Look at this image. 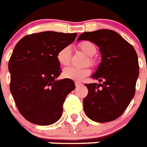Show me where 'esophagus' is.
I'll list each match as a JSON object with an SVG mask.
<instances>
[{
    "label": "esophagus",
    "instance_id": "34e87169",
    "mask_svg": "<svg viewBox=\"0 0 147 147\" xmlns=\"http://www.w3.org/2000/svg\"><path fill=\"white\" fill-rule=\"evenodd\" d=\"M75 85H76V86H80L82 85V83H80V82H75Z\"/></svg>",
    "mask_w": 147,
    "mask_h": 147
}]
</instances>
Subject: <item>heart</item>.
<instances>
[{"label": "heart", "instance_id": "1", "mask_svg": "<svg viewBox=\"0 0 147 147\" xmlns=\"http://www.w3.org/2000/svg\"><path fill=\"white\" fill-rule=\"evenodd\" d=\"M78 48L83 53L92 57L96 54L97 49L94 43L90 41H83L78 45ZM71 57V49L70 46H64L59 50L57 54V60L61 66H67L70 64ZM90 74L89 68H77L74 67L65 68L63 70V76L65 78L74 80H82Z\"/></svg>", "mask_w": 147, "mask_h": 147}]
</instances>
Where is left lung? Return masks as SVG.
I'll return each mask as SVG.
<instances>
[{
    "instance_id": "8db88e82",
    "label": "left lung",
    "mask_w": 147,
    "mask_h": 147,
    "mask_svg": "<svg viewBox=\"0 0 147 147\" xmlns=\"http://www.w3.org/2000/svg\"><path fill=\"white\" fill-rule=\"evenodd\" d=\"M87 40L99 48L101 62L92 79L99 84H85L88 95L83 109L91 120L99 123L119 118L135 94L139 64L134 47L113 30L98 29L83 32L77 41Z\"/></svg>"
}]
</instances>
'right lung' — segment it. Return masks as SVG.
Returning <instances> with one entry per match:
<instances>
[{"mask_svg":"<svg viewBox=\"0 0 147 147\" xmlns=\"http://www.w3.org/2000/svg\"><path fill=\"white\" fill-rule=\"evenodd\" d=\"M77 36L42 32L23 37L14 48L8 64L10 92L19 111L32 124L50 125L61 117L75 83L68 78L57 80L61 73L57 54Z\"/></svg>","mask_w":147,"mask_h":147,"instance_id":"obj_1","label":"right lung"}]
</instances>
